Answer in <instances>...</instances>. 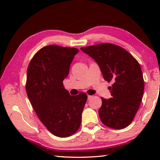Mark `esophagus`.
<instances>
[{"label": "esophagus", "instance_id": "esophagus-1", "mask_svg": "<svg viewBox=\"0 0 160 160\" xmlns=\"http://www.w3.org/2000/svg\"><path fill=\"white\" fill-rule=\"evenodd\" d=\"M92 96H91V95H88V100H90V99H92Z\"/></svg>", "mask_w": 160, "mask_h": 160}]
</instances>
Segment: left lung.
Returning <instances> with one entry per match:
<instances>
[{
	"label": "left lung",
	"mask_w": 160,
	"mask_h": 160,
	"mask_svg": "<svg viewBox=\"0 0 160 160\" xmlns=\"http://www.w3.org/2000/svg\"><path fill=\"white\" fill-rule=\"evenodd\" d=\"M80 49L98 64L104 79L113 82L109 88L112 98L102 97L100 120L113 129L126 128L133 120L144 92V80L138 62L126 49L112 44Z\"/></svg>",
	"instance_id": "8db88e82"
}]
</instances>
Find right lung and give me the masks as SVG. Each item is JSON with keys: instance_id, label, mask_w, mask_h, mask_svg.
Wrapping results in <instances>:
<instances>
[{"instance_id": "obj_1", "label": "right lung", "mask_w": 160, "mask_h": 160, "mask_svg": "<svg viewBox=\"0 0 160 160\" xmlns=\"http://www.w3.org/2000/svg\"><path fill=\"white\" fill-rule=\"evenodd\" d=\"M79 50L49 45L40 49L29 64L26 92L38 118L53 135L60 138L74 134L81 124L88 96L70 95L63 81Z\"/></svg>"}]
</instances>
